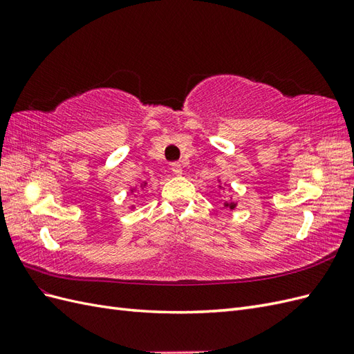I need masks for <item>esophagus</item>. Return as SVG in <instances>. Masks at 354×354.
Returning <instances> with one entry per match:
<instances>
[{
    "instance_id": "1",
    "label": "esophagus",
    "mask_w": 354,
    "mask_h": 354,
    "mask_svg": "<svg viewBox=\"0 0 354 354\" xmlns=\"http://www.w3.org/2000/svg\"><path fill=\"white\" fill-rule=\"evenodd\" d=\"M171 171H173L176 176H181V173H183V168H181V164L173 162L171 164Z\"/></svg>"
}]
</instances>
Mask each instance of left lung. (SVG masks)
Instances as JSON below:
<instances>
[{"instance_id":"8db88e82","label":"left lung","mask_w":354,"mask_h":354,"mask_svg":"<svg viewBox=\"0 0 354 354\" xmlns=\"http://www.w3.org/2000/svg\"><path fill=\"white\" fill-rule=\"evenodd\" d=\"M220 187H221V186H220ZM224 207L230 208V209H234V208H236V203L232 202V201H227V202H224Z\"/></svg>"}]
</instances>
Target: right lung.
Instances as JSON below:
<instances>
[{
	"mask_svg": "<svg viewBox=\"0 0 354 354\" xmlns=\"http://www.w3.org/2000/svg\"><path fill=\"white\" fill-rule=\"evenodd\" d=\"M145 186H146V183H143V185H140V187H142V189H143V187H145ZM131 192H134V189H131ZM131 208H134V207H131Z\"/></svg>",
	"mask_w": 354,
	"mask_h": 354,
	"instance_id": "obj_1",
	"label": "right lung"
}]
</instances>
